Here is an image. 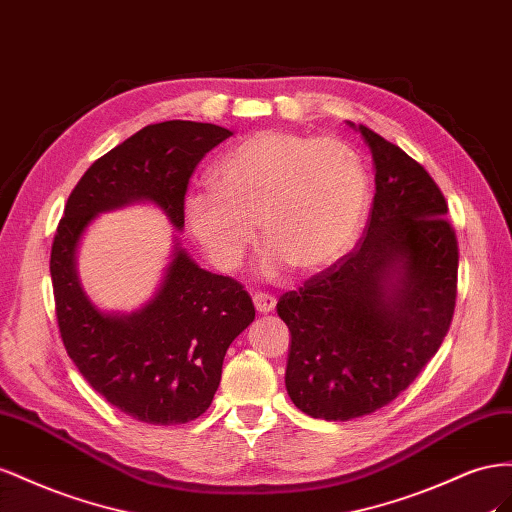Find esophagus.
Masks as SVG:
<instances>
[{
  "mask_svg": "<svg viewBox=\"0 0 512 512\" xmlns=\"http://www.w3.org/2000/svg\"><path fill=\"white\" fill-rule=\"evenodd\" d=\"M253 302H255V309L259 313H272L274 306H276V298L270 294H253Z\"/></svg>",
  "mask_w": 512,
  "mask_h": 512,
  "instance_id": "esophagus-1",
  "label": "esophagus"
}]
</instances>
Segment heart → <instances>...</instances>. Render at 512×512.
I'll return each mask as SVG.
<instances>
[{
	"instance_id": "b5f03b06",
	"label": "heart",
	"mask_w": 512,
	"mask_h": 512,
	"mask_svg": "<svg viewBox=\"0 0 512 512\" xmlns=\"http://www.w3.org/2000/svg\"><path fill=\"white\" fill-rule=\"evenodd\" d=\"M212 191L184 201L191 236L212 264L233 272L257 242L270 244L264 270L287 264L317 274L354 246L369 210V175L343 139L264 130L233 145L210 173Z\"/></svg>"
}]
</instances>
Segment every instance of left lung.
<instances>
[{"label": "left lung", "instance_id": "8db88e82", "mask_svg": "<svg viewBox=\"0 0 512 512\" xmlns=\"http://www.w3.org/2000/svg\"><path fill=\"white\" fill-rule=\"evenodd\" d=\"M375 197L356 251L276 304L291 345L285 386L313 418L371 414L410 386L455 313L459 248L431 175L367 126Z\"/></svg>", "mask_w": 512, "mask_h": 512}]
</instances>
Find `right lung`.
<instances>
[{
	"mask_svg": "<svg viewBox=\"0 0 512 512\" xmlns=\"http://www.w3.org/2000/svg\"><path fill=\"white\" fill-rule=\"evenodd\" d=\"M231 135L186 120L141 128L83 173L57 225L51 281L66 352L98 394L148 425H184L208 410L231 341L255 319L253 300L175 236L154 296L133 313L102 311L81 285L79 244L96 216L133 203H152L182 231L188 180Z\"/></svg>",
	"mask_w": 512,
	"mask_h": 512,
	"instance_id": "right-lung-1",
	"label": "right lung"
}]
</instances>
